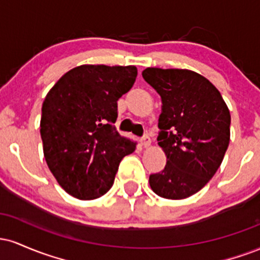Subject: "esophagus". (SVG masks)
Instances as JSON below:
<instances>
[{
    "label": "esophagus",
    "mask_w": 260,
    "mask_h": 260,
    "mask_svg": "<svg viewBox=\"0 0 260 260\" xmlns=\"http://www.w3.org/2000/svg\"><path fill=\"white\" fill-rule=\"evenodd\" d=\"M140 144H142L144 148H149V147H150V144H151L150 137H149V136H144V137H143V138L140 139Z\"/></svg>",
    "instance_id": "1"
}]
</instances>
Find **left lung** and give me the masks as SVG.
I'll return each instance as SVG.
<instances>
[{"instance_id": "left-lung-1", "label": "left lung", "mask_w": 260, "mask_h": 260, "mask_svg": "<svg viewBox=\"0 0 260 260\" xmlns=\"http://www.w3.org/2000/svg\"><path fill=\"white\" fill-rule=\"evenodd\" d=\"M142 76L161 98L157 144L168 159L149 183L162 198H188L221 165L230 143L229 107L215 86L193 71L153 67Z\"/></svg>"}]
</instances>
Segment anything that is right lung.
Segmentation results:
<instances>
[{
  "label": "right lung",
  "mask_w": 260,
  "mask_h": 260,
  "mask_svg": "<svg viewBox=\"0 0 260 260\" xmlns=\"http://www.w3.org/2000/svg\"><path fill=\"white\" fill-rule=\"evenodd\" d=\"M136 66L82 64L47 92L40 134L50 171L68 194L100 198L115 181L121 160L137 143L116 131L117 100L137 78Z\"/></svg>",
  "instance_id": "add662e5"
}]
</instances>
